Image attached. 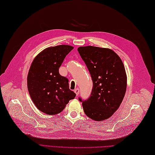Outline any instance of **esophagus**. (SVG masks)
<instances>
[{
    "instance_id": "obj_1",
    "label": "esophagus",
    "mask_w": 155,
    "mask_h": 155,
    "mask_svg": "<svg viewBox=\"0 0 155 155\" xmlns=\"http://www.w3.org/2000/svg\"><path fill=\"white\" fill-rule=\"evenodd\" d=\"M74 93H76V95H77V97L78 94H79V89H78V88H76V89L74 90Z\"/></svg>"
}]
</instances>
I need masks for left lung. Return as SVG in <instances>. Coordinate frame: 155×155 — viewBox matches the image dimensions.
Wrapping results in <instances>:
<instances>
[{
  "label": "left lung",
  "mask_w": 155,
  "mask_h": 155,
  "mask_svg": "<svg viewBox=\"0 0 155 155\" xmlns=\"http://www.w3.org/2000/svg\"><path fill=\"white\" fill-rule=\"evenodd\" d=\"M91 75L93 87L90 97L83 102L85 114L95 121L110 118L119 108L127 90L124 66L116 52L93 46L78 48Z\"/></svg>",
  "instance_id": "left-lung-1"
}]
</instances>
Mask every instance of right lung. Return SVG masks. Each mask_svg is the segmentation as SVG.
I'll return each mask as SVG.
<instances>
[{
    "label": "right lung",
    "mask_w": 155,
    "mask_h": 155,
    "mask_svg": "<svg viewBox=\"0 0 155 155\" xmlns=\"http://www.w3.org/2000/svg\"><path fill=\"white\" fill-rule=\"evenodd\" d=\"M73 48L65 45L48 47L32 62L27 76L28 91L33 103L42 113H60L76 97L69 89L68 80L58 72L66 56Z\"/></svg>",
    "instance_id": "add662e5"
}]
</instances>
